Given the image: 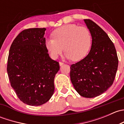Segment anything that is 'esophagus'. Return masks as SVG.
<instances>
[{"label":"esophagus","instance_id":"1","mask_svg":"<svg viewBox=\"0 0 124 124\" xmlns=\"http://www.w3.org/2000/svg\"><path fill=\"white\" fill-rule=\"evenodd\" d=\"M63 64H64V63H63V62H59V65H60V66L63 65Z\"/></svg>","mask_w":124,"mask_h":124}]
</instances>
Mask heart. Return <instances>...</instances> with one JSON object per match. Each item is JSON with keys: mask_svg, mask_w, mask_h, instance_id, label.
Listing matches in <instances>:
<instances>
[{"mask_svg": "<svg viewBox=\"0 0 124 124\" xmlns=\"http://www.w3.org/2000/svg\"><path fill=\"white\" fill-rule=\"evenodd\" d=\"M53 38L47 39L45 46L52 58L56 59L63 49L65 57L73 61L84 58L91 46V35L85 27L74 24L62 26L52 33Z\"/></svg>", "mask_w": 124, "mask_h": 124, "instance_id": "heart-1", "label": "heart"}]
</instances>
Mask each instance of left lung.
I'll return each instance as SVG.
<instances>
[{
  "label": "left lung",
  "instance_id": "8db88e82",
  "mask_svg": "<svg viewBox=\"0 0 124 124\" xmlns=\"http://www.w3.org/2000/svg\"><path fill=\"white\" fill-rule=\"evenodd\" d=\"M92 37L89 54L70 67V78L76 91L85 98L100 95L112 85L118 66L114 44L93 21L84 20Z\"/></svg>",
  "mask_w": 124,
  "mask_h": 124
}]
</instances>
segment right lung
I'll list each match as a JSON object with an SVG mask.
<instances>
[{
    "label": "right lung",
    "mask_w": 124,
    "mask_h": 124,
    "mask_svg": "<svg viewBox=\"0 0 124 124\" xmlns=\"http://www.w3.org/2000/svg\"><path fill=\"white\" fill-rule=\"evenodd\" d=\"M46 30H24L9 52L7 72L11 85L18 98L30 106H41L50 99L59 70V62L50 58L45 46Z\"/></svg>",
    "instance_id": "obj_1"
}]
</instances>
